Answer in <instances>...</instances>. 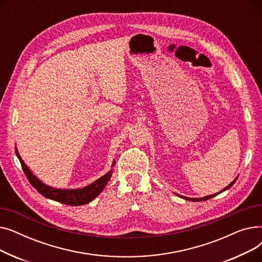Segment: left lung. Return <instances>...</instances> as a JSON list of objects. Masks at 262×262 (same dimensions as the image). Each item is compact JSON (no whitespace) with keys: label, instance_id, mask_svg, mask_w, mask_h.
Instances as JSON below:
<instances>
[{"label":"left lung","instance_id":"1","mask_svg":"<svg viewBox=\"0 0 262 262\" xmlns=\"http://www.w3.org/2000/svg\"><path fill=\"white\" fill-rule=\"evenodd\" d=\"M237 178H238V176L235 178V180H233L227 187H225L223 190H221V191H219L217 193H214V194H211V195H207V196H204V198H200V199H191V198H187V196H183V195H180V194H176V195H178L180 198H182V199H184V200H187V201H191V202H201V201H207V200H209V199H211V198H214L215 195H217V194H220V193H222V192H224V191H226V190H228L230 187H232V185L236 183V181H237Z\"/></svg>","mask_w":262,"mask_h":262}]
</instances>
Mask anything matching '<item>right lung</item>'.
Returning <instances> with one entry per match:
<instances>
[{"mask_svg": "<svg viewBox=\"0 0 262 262\" xmlns=\"http://www.w3.org/2000/svg\"><path fill=\"white\" fill-rule=\"evenodd\" d=\"M16 155L21 162L22 169L27 177V180H29L31 185L39 192L40 194H42L47 199L59 202L64 205H70V206L85 205L90 203L98 196L103 191L107 183L109 182L110 177H112L114 172L113 168L116 164V160H114L110 171H108L105 175L100 177L99 180H96L95 182H93L92 184L86 187L78 188V189H59V188H54L46 185L45 183L41 182L36 175H34L33 172L30 170V168L26 166L25 162L21 158L17 146H16Z\"/></svg>", "mask_w": 262, "mask_h": 262, "instance_id": "1", "label": "right lung"}]
</instances>
